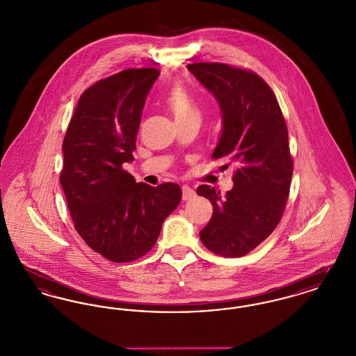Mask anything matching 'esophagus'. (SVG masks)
<instances>
[{
	"mask_svg": "<svg viewBox=\"0 0 356 356\" xmlns=\"http://www.w3.org/2000/svg\"><path fill=\"white\" fill-rule=\"evenodd\" d=\"M181 189H183V200H191L192 197H195V191L192 188L184 186Z\"/></svg>",
	"mask_w": 356,
	"mask_h": 356,
	"instance_id": "esophagus-1",
	"label": "esophagus"
}]
</instances>
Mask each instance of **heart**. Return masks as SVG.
<instances>
[{
	"label": "heart",
	"instance_id": "heart-1",
	"mask_svg": "<svg viewBox=\"0 0 356 356\" xmlns=\"http://www.w3.org/2000/svg\"><path fill=\"white\" fill-rule=\"evenodd\" d=\"M167 105L176 121L199 118V111L183 86H176L167 96Z\"/></svg>",
	"mask_w": 356,
	"mask_h": 356
}]
</instances>
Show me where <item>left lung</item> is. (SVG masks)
<instances>
[{"label":"left lung","instance_id":"1","mask_svg":"<svg viewBox=\"0 0 356 356\" xmlns=\"http://www.w3.org/2000/svg\"><path fill=\"white\" fill-rule=\"evenodd\" d=\"M188 70L219 102L222 118L212 159L236 164L234 188L196 192L213 207L200 240L213 254L240 257L271 235L287 203L293 163L286 121L268 84L247 69L193 63Z\"/></svg>","mask_w":356,"mask_h":356}]
</instances>
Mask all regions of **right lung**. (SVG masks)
<instances>
[{
  "mask_svg": "<svg viewBox=\"0 0 356 356\" xmlns=\"http://www.w3.org/2000/svg\"><path fill=\"white\" fill-rule=\"evenodd\" d=\"M159 74L154 68L125 69L88 88L63 143L60 183L74 228L115 263L147 254L183 195L176 183H136L122 168L134 161L141 113Z\"/></svg>",
  "mask_w": 356,
  "mask_h": 356,
  "instance_id": "add662e5",
  "label": "right lung"
}]
</instances>
